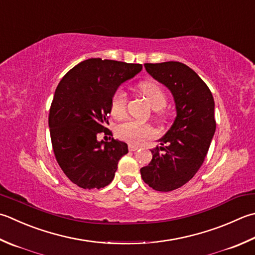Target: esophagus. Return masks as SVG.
Wrapping results in <instances>:
<instances>
[{
	"instance_id": "obj_1",
	"label": "esophagus",
	"mask_w": 255,
	"mask_h": 255,
	"mask_svg": "<svg viewBox=\"0 0 255 255\" xmlns=\"http://www.w3.org/2000/svg\"><path fill=\"white\" fill-rule=\"evenodd\" d=\"M128 149H129V151H136V150H138L139 147L138 146H134V144H129Z\"/></svg>"
}]
</instances>
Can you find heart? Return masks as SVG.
<instances>
[{
	"label": "heart",
	"mask_w": 255,
	"mask_h": 255,
	"mask_svg": "<svg viewBox=\"0 0 255 255\" xmlns=\"http://www.w3.org/2000/svg\"><path fill=\"white\" fill-rule=\"evenodd\" d=\"M141 94L147 99L151 108L157 114H162V108L167 105V95L158 84L153 82H143L139 85ZM127 93L118 89L113 95L111 103V114L115 118H122L126 113ZM117 136L130 143H140L144 139L153 133L152 129L148 125H143L134 121H127L119 125L116 129Z\"/></svg>",
	"instance_id": "1"
}]
</instances>
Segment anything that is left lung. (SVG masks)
Listing matches in <instances>:
<instances>
[{"label": "left lung", "mask_w": 255, "mask_h": 255, "mask_svg": "<svg viewBox=\"0 0 255 255\" xmlns=\"http://www.w3.org/2000/svg\"><path fill=\"white\" fill-rule=\"evenodd\" d=\"M144 67L171 92L176 104V119L159 139L161 147L151 149L150 163L140 169L149 187L168 192L182 187L202 166L216 131L214 101L206 83L187 65L147 63Z\"/></svg>", "instance_id": "8db88e82"}]
</instances>
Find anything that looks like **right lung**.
<instances>
[{
	"mask_svg": "<svg viewBox=\"0 0 255 255\" xmlns=\"http://www.w3.org/2000/svg\"><path fill=\"white\" fill-rule=\"evenodd\" d=\"M141 69V64L89 58L59 82L49 109L51 140L59 167L78 187L101 189L113 181L128 146L97 137L112 133L107 125L113 95Z\"/></svg>",
	"mask_w": 255,
	"mask_h": 255,
	"instance_id": "right-lung-1",
	"label": "right lung"
}]
</instances>
